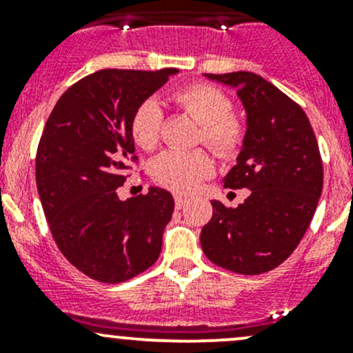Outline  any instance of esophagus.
<instances>
[{
	"instance_id": "1",
	"label": "esophagus",
	"mask_w": 353,
	"mask_h": 353,
	"mask_svg": "<svg viewBox=\"0 0 353 353\" xmlns=\"http://www.w3.org/2000/svg\"><path fill=\"white\" fill-rule=\"evenodd\" d=\"M174 201H176L177 208H183V206L188 203V198L183 196V194H174Z\"/></svg>"
}]
</instances>
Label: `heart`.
<instances>
[{
	"label": "heart",
	"instance_id": "1",
	"mask_svg": "<svg viewBox=\"0 0 353 353\" xmlns=\"http://www.w3.org/2000/svg\"><path fill=\"white\" fill-rule=\"evenodd\" d=\"M181 109L201 124L203 141L222 159H234L244 141V126L232 116L230 99L208 83H194L174 95ZM163 112L155 99L138 105L131 119L134 143L143 150H154L160 141ZM213 160L206 152L167 150L154 160L152 174L160 186L177 193L196 190L205 177L212 176Z\"/></svg>",
	"mask_w": 353,
	"mask_h": 353
}]
</instances>
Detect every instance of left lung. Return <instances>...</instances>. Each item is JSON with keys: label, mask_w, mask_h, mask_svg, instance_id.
Masks as SVG:
<instances>
[{"label": "left lung", "mask_w": 353, "mask_h": 353, "mask_svg": "<svg viewBox=\"0 0 353 353\" xmlns=\"http://www.w3.org/2000/svg\"><path fill=\"white\" fill-rule=\"evenodd\" d=\"M205 78L237 90L245 133L225 188L249 190L237 208L213 199L201 229L203 252L222 268L259 275L283 263L304 237L323 191L318 141L305 112L251 71Z\"/></svg>", "instance_id": "left-lung-1"}]
</instances>
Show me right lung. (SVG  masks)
I'll list each match as a JSON object with an SVG mask.
<instances>
[{
	"label": "right lung",
	"mask_w": 353,
	"mask_h": 353,
	"mask_svg": "<svg viewBox=\"0 0 353 353\" xmlns=\"http://www.w3.org/2000/svg\"><path fill=\"white\" fill-rule=\"evenodd\" d=\"M176 68L101 70L61 95L46 123L35 181L49 229L74 268L104 283L140 275L159 258L174 198L162 188L117 196L134 154V110Z\"/></svg>",
	"instance_id": "1"
}]
</instances>
